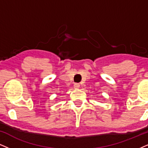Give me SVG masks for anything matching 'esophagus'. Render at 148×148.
<instances>
[{
  "instance_id": "obj_1",
  "label": "esophagus",
  "mask_w": 148,
  "mask_h": 148,
  "mask_svg": "<svg viewBox=\"0 0 148 148\" xmlns=\"http://www.w3.org/2000/svg\"><path fill=\"white\" fill-rule=\"evenodd\" d=\"M80 87V85L78 83H75L74 84V88H79Z\"/></svg>"
}]
</instances>
